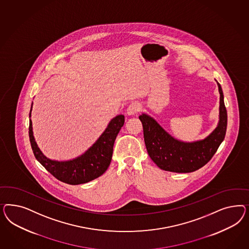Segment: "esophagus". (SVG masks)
Segmentation results:
<instances>
[{"instance_id":"esophagus-1","label":"esophagus","mask_w":249,"mask_h":249,"mask_svg":"<svg viewBox=\"0 0 249 249\" xmlns=\"http://www.w3.org/2000/svg\"><path fill=\"white\" fill-rule=\"evenodd\" d=\"M141 109V104L138 102H133L130 105L128 106L127 108V114L128 116H133L138 113Z\"/></svg>"}]
</instances>
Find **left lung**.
I'll list each match as a JSON object with an SVG mask.
<instances>
[{"instance_id":"8db88e82","label":"left lung","mask_w":249,"mask_h":249,"mask_svg":"<svg viewBox=\"0 0 249 249\" xmlns=\"http://www.w3.org/2000/svg\"><path fill=\"white\" fill-rule=\"evenodd\" d=\"M217 86L220 94L218 123L203 140L182 142L169 134L150 115L142 113L139 117L143 126L146 149L159 168L179 174L192 173L205 165L216 152L225 139L227 126L224 94L218 82Z\"/></svg>"}]
</instances>
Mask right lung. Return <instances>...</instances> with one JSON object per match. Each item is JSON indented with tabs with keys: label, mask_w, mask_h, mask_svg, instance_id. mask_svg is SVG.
<instances>
[{
	"label": "right lung",
	"mask_w": 249,
	"mask_h": 249,
	"mask_svg": "<svg viewBox=\"0 0 249 249\" xmlns=\"http://www.w3.org/2000/svg\"><path fill=\"white\" fill-rule=\"evenodd\" d=\"M33 103L29 113V138L34 154L38 161L57 180L72 185L92 181L105 173L110 164L115 140L124 125V115H118L108 122L96 142L80 156L68 160L47 158L39 149L33 132L31 121Z\"/></svg>",
	"instance_id": "1"
}]
</instances>
